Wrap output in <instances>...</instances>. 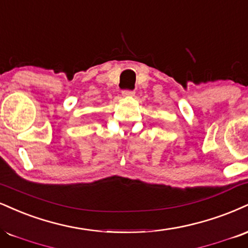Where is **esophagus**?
I'll return each mask as SVG.
<instances>
[{
  "instance_id": "1",
  "label": "esophagus",
  "mask_w": 248,
  "mask_h": 248,
  "mask_svg": "<svg viewBox=\"0 0 248 248\" xmlns=\"http://www.w3.org/2000/svg\"><path fill=\"white\" fill-rule=\"evenodd\" d=\"M134 92L133 90H124L122 91V95H124V97H130V95H134Z\"/></svg>"
}]
</instances>
